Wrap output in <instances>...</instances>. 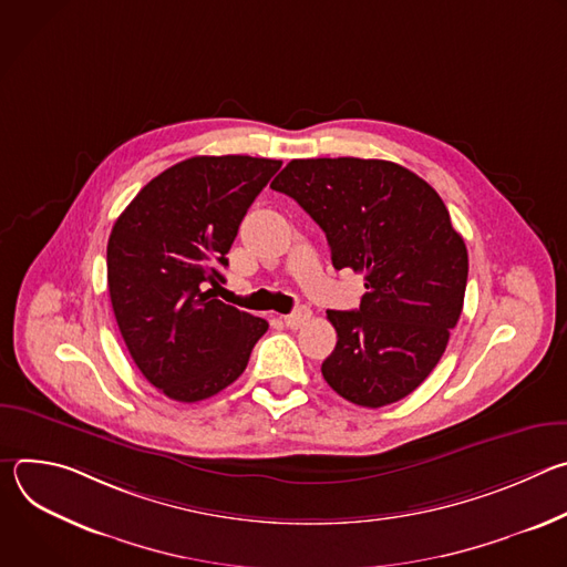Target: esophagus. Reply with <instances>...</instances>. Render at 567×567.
I'll list each match as a JSON object with an SVG mask.
<instances>
[{"label":"esophagus","instance_id":"34e87169","mask_svg":"<svg viewBox=\"0 0 567 567\" xmlns=\"http://www.w3.org/2000/svg\"><path fill=\"white\" fill-rule=\"evenodd\" d=\"M309 318H311V311H309L307 307H298L296 311H291V313L285 316V322H287V328L298 330V328L305 326V322H307Z\"/></svg>","mask_w":567,"mask_h":567}]
</instances>
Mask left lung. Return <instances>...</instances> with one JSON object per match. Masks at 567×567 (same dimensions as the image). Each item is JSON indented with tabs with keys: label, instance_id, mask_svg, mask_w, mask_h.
I'll use <instances>...</instances> for the list:
<instances>
[{
	"label": "left lung",
	"instance_id": "left-lung-1",
	"mask_svg": "<svg viewBox=\"0 0 567 567\" xmlns=\"http://www.w3.org/2000/svg\"><path fill=\"white\" fill-rule=\"evenodd\" d=\"M322 228L334 269L363 274L357 311H328L337 348L322 377L381 409L409 396L442 359L462 313L468 256L442 197L381 158H293L274 179Z\"/></svg>",
	"mask_w": 567,
	"mask_h": 567
}]
</instances>
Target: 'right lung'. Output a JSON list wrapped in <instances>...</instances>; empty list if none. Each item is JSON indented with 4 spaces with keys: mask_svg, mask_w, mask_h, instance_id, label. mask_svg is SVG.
<instances>
[{
    "mask_svg": "<svg viewBox=\"0 0 567 567\" xmlns=\"http://www.w3.org/2000/svg\"><path fill=\"white\" fill-rule=\"evenodd\" d=\"M282 161L193 156L154 177L116 219L107 287L121 337L141 374L184 403L245 372L265 318L204 291L224 280L237 228Z\"/></svg>",
    "mask_w": 567,
    "mask_h": 567,
    "instance_id": "right-lung-1",
    "label": "right lung"
}]
</instances>
